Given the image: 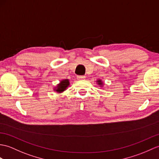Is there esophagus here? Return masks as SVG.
<instances>
[{
	"label": "esophagus",
	"mask_w": 159,
	"mask_h": 159,
	"mask_svg": "<svg viewBox=\"0 0 159 159\" xmlns=\"http://www.w3.org/2000/svg\"><path fill=\"white\" fill-rule=\"evenodd\" d=\"M77 79L78 80H83L85 79V76H77Z\"/></svg>",
	"instance_id": "1"
}]
</instances>
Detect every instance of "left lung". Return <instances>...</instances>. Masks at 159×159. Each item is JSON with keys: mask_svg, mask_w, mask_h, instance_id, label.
<instances>
[{"mask_svg": "<svg viewBox=\"0 0 159 159\" xmlns=\"http://www.w3.org/2000/svg\"><path fill=\"white\" fill-rule=\"evenodd\" d=\"M96 83L99 86H100V87H104V83H103V81L101 79H98L96 80Z\"/></svg>", "mask_w": 159, "mask_h": 159, "instance_id": "8db88e82", "label": "left lung"}]
</instances>
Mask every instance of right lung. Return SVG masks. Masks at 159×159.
<instances>
[{
    "instance_id": "add662e5",
    "label": "right lung",
    "mask_w": 159,
    "mask_h": 159,
    "mask_svg": "<svg viewBox=\"0 0 159 159\" xmlns=\"http://www.w3.org/2000/svg\"><path fill=\"white\" fill-rule=\"evenodd\" d=\"M70 86V80L66 79H63L60 80V83H58L56 86L53 88V91L57 92V93L60 94L62 92H64L67 89L68 87Z\"/></svg>"
}]
</instances>
